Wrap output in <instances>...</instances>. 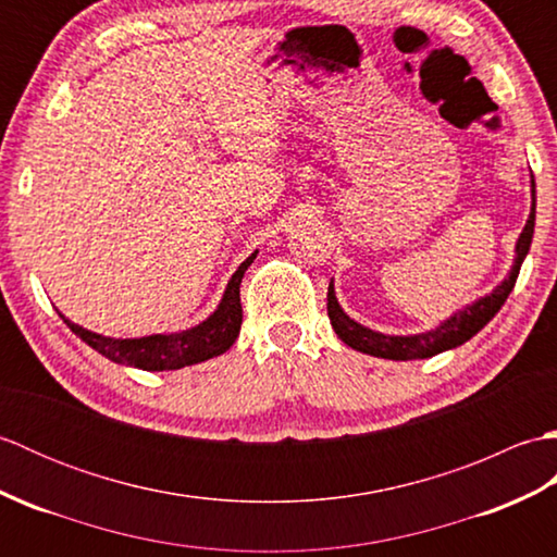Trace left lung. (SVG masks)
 I'll return each instance as SVG.
<instances>
[{
	"instance_id": "1",
	"label": "left lung",
	"mask_w": 557,
	"mask_h": 557,
	"mask_svg": "<svg viewBox=\"0 0 557 557\" xmlns=\"http://www.w3.org/2000/svg\"><path fill=\"white\" fill-rule=\"evenodd\" d=\"M534 224H536V184H534V176H531V210H529V220L524 224V230L515 244L512 268L507 272V277L491 294L467 306H461V309H457L453 315L445 318V321H441L435 327L425 330V333L387 335V333H377V330L366 327L354 321V318H349L335 297V285L330 282L327 315H330V323H333V330L347 347L357 349L361 354H371V357H377V359H393V361L429 359L441 351L465 345V342L474 337L483 325H488L493 321V315L503 309L505 299L510 297L519 275V268H522L531 248Z\"/></svg>"
}]
</instances>
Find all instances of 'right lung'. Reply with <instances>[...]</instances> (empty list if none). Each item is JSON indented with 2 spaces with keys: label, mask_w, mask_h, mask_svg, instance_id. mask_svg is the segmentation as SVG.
<instances>
[{
  "label": "right lung",
  "mask_w": 557,
  "mask_h": 557,
  "mask_svg": "<svg viewBox=\"0 0 557 557\" xmlns=\"http://www.w3.org/2000/svg\"><path fill=\"white\" fill-rule=\"evenodd\" d=\"M258 251L248 256L244 263L236 268L232 280L227 282L218 309L212 311L206 321H200L194 327L176 330V333H160V335H146V337H108L92 330L81 327L71 323L69 318L57 311L59 318L76 333L88 347L102 354L104 359L114 363L134 366V369L144 371H176L184 366H194L200 361L215 359L220 354L227 351L234 339L239 337L242 330V299H239V285L244 272L253 263Z\"/></svg>",
  "instance_id": "obj_1"
}]
</instances>
